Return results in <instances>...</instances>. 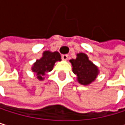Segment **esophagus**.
<instances>
[{
  "instance_id": "1",
  "label": "esophagus",
  "mask_w": 125,
  "mask_h": 125,
  "mask_svg": "<svg viewBox=\"0 0 125 125\" xmlns=\"http://www.w3.org/2000/svg\"><path fill=\"white\" fill-rule=\"evenodd\" d=\"M61 58H62V60L67 61V58H68V55H61Z\"/></svg>"
}]
</instances>
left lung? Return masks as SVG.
I'll list each match as a JSON object with an SVG mask.
<instances>
[{
    "mask_svg": "<svg viewBox=\"0 0 125 125\" xmlns=\"http://www.w3.org/2000/svg\"><path fill=\"white\" fill-rule=\"evenodd\" d=\"M73 66V72L77 76L79 83L82 85H88L93 82L98 74L97 67L88 60L84 53L77 54L76 59L70 61Z\"/></svg>",
    "mask_w": 125,
    "mask_h": 125,
    "instance_id": "left-lung-1",
    "label": "left lung"
}]
</instances>
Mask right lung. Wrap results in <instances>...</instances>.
<instances>
[{
  "label": "right lung",
  "instance_id": "right-lung-1",
  "mask_svg": "<svg viewBox=\"0 0 125 125\" xmlns=\"http://www.w3.org/2000/svg\"><path fill=\"white\" fill-rule=\"evenodd\" d=\"M61 60V55L58 52L46 51L43 52L42 57L34 63L32 67V71L37 73V76L40 80H42V76L53 69L56 61Z\"/></svg>",
  "mask_w": 125,
  "mask_h": 125
}]
</instances>
